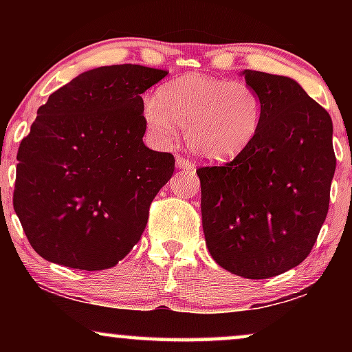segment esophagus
I'll return each mask as SVG.
<instances>
[{
	"label": "esophagus",
	"instance_id": "esophagus-1",
	"mask_svg": "<svg viewBox=\"0 0 352 352\" xmlns=\"http://www.w3.org/2000/svg\"><path fill=\"white\" fill-rule=\"evenodd\" d=\"M177 167L184 168V170H192L193 164L188 159H185V157H177Z\"/></svg>",
	"mask_w": 352,
	"mask_h": 352
}]
</instances>
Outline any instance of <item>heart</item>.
I'll return each mask as SVG.
<instances>
[{"label":"heart","instance_id":"1","mask_svg":"<svg viewBox=\"0 0 352 352\" xmlns=\"http://www.w3.org/2000/svg\"><path fill=\"white\" fill-rule=\"evenodd\" d=\"M148 127L170 139L177 127L200 159L228 162L256 139L263 122V99L246 80L187 74L160 87L157 100L144 106Z\"/></svg>","mask_w":352,"mask_h":352}]
</instances>
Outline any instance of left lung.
Listing matches in <instances>:
<instances>
[{"label": "left lung", "instance_id": "left-lung-1", "mask_svg": "<svg viewBox=\"0 0 352 352\" xmlns=\"http://www.w3.org/2000/svg\"><path fill=\"white\" fill-rule=\"evenodd\" d=\"M241 74L263 99V122L241 155L197 170L201 225L221 268L265 280L300 265L316 243L336 170L333 120L296 80Z\"/></svg>", "mask_w": 352, "mask_h": 352}]
</instances>
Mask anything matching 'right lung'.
Instances as JSON below:
<instances>
[{
    "label": "right lung",
    "mask_w": 352,
    "mask_h": 352,
    "mask_svg": "<svg viewBox=\"0 0 352 352\" xmlns=\"http://www.w3.org/2000/svg\"><path fill=\"white\" fill-rule=\"evenodd\" d=\"M167 71L96 67L52 92L19 144L13 207L34 252L98 272L134 248L175 159L145 147L142 96Z\"/></svg>",
    "instance_id": "1"
}]
</instances>
